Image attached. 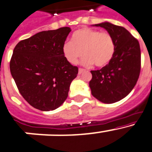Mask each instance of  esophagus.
<instances>
[{"label": "esophagus", "instance_id": "esophagus-1", "mask_svg": "<svg viewBox=\"0 0 152 152\" xmlns=\"http://www.w3.org/2000/svg\"><path fill=\"white\" fill-rule=\"evenodd\" d=\"M85 71H86V69H82V68H79V75L82 74V73H83V72H85Z\"/></svg>", "mask_w": 152, "mask_h": 152}]
</instances>
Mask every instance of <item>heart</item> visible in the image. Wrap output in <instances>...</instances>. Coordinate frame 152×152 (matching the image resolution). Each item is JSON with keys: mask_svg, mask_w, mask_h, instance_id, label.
<instances>
[{"mask_svg": "<svg viewBox=\"0 0 152 152\" xmlns=\"http://www.w3.org/2000/svg\"><path fill=\"white\" fill-rule=\"evenodd\" d=\"M63 54L71 64H76L83 56L82 64L98 67L108 64L115 53V44L111 35L107 32H100L91 28H83L72 35L71 42L63 45Z\"/></svg>", "mask_w": 152, "mask_h": 152, "instance_id": "obj_1", "label": "heart"}]
</instances>
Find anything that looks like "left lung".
<instances>
[{
	"mask_svg": "<svg viewBox=\"0 0 152 152\" xmlns=\"http://www.w3.org/2000/svg\"><path fill=\"white\" fill-rule=\"evenodd\" d=\"M105 28L115 44V53L108 64L91 70V95L105 104L119 102L129 95L139 79L141 50L136 39L125 28L108 22L95 24Z\"/></svg>",
	"mask_w": 152,
	"mask_h": 152,
	"instance_id": "1",
	"label": "left lung"
}]
</instances>
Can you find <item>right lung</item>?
Listing matches in <instances>:
<instances>
[{
	"label": "right lung",
	"mask_w": 152,
	"mask_h": 152,
	"mask_svg": "<svg viewBox=\"0 0 152 152\" xmlns=\"http://www.w3.org/2000/svg\"><path fill=\"white\" fill-rule=\"evenodd\" d=\"M71 29L62 27L43 31L19 42L10 69L19 91L31 106L54 110L66 99L78 67L69 64L62 51Z\"/></svg>",
	"instance_id": "obj_1"
}]
</instances>
